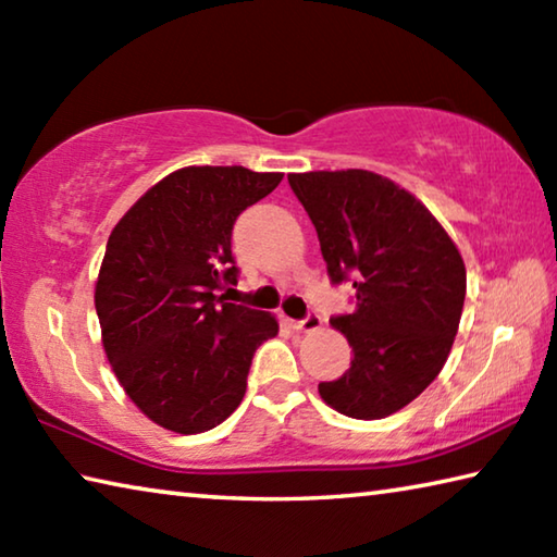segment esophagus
Instances as JSON below:
<instances>
[{
  "instance_id": "esophagus-1",
  "label": "esophagus",
  "mask_w": 557,
  "mask_h": 557,
  "mask_svg": "<svg viewBox=\"0 0 557 557\" xmlns=\"http://www.w3.org/2000/svg\"><path fill=\"white\" fill-rule=\"evenodd\" d=\"M322 326V317H319L317 312H309L305 319H297V322H292V329H297V332H317V329Z\"/></svg>"
}]
</instances>
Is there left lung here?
Segmentation results:
<instances>
[{
    "instance_id": "8db88e82",
    "label": "left lung",
    "mask_w": 557,
    "mask_h": 557,
    "mask_svg": "<svg viewBox=\"0 0 557 557\" xmlns=\"http://www.w3.org/2000/svg\"><path fill=\"white\" fill-rule=\"evenodd\" d=\"M287 182L314 223L329 277L356 289L354 312L332 319L354 348L351 369L319 383V395L346 418H388L447 361L467 295L465 260L425 203L381 174L342 169Z\"/></svg>"
}]
</instances>
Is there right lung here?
<instances>
[{"label":"right lung","instance_id":"right-lung-1","mask_svg":"<svg viewBox=\"0 0 557 557\" xmlns=\"http://www.w3.org/2000/svg\"><path fill=\"white\" fill-rule=\"evenodd\" d=\"M282 182L245 166H184L112 228L96 282L102 348L129 400L178 435L213 430L238 408L256 348L277 319L231 305L233 223Z\"/></svg>","mask_w":557,"mask_h":557}]
</instances>
